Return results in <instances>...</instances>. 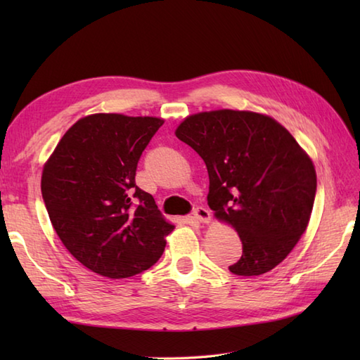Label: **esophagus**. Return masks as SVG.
<instances>
[{"label":"esophagus","instance_id":"obj_1","mask_svg":"<svg viewBox=\"0 0 360 360\" xmlns=\"http://www.w3.org/2000/svg\"><path fill=\"white\" fill-rule=\"evenodd\" d=\"M193 218L198 221V223H204V224L210 223V219H212L210 212L204 207H196L193 212Z\"/></svg>","mask_w":360,"mask_h":360}]
</instances>
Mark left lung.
Masks as SVG:
<instances>
[{
  "instance_id": "1",
  "label": "left lung",
  "mask_w": 360,
  "mask_h": 360,
  "mask_svg": "<svg viewBox=\"0 0 360 360\" xmlns=\"http://www.w3.org/2000/svg\"><path fill=\"white\" fill-rule=\"evenodd\" d=\"M174 134L202 158L209 207L243 243L229 271L244 277L272 271L309 224L317 174L308 153L277 120L254 111L196 112Z\"/></svg>"
}]
</instances>
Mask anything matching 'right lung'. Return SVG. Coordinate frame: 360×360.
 Here are the masks:
<instances>
[{
	"label": "right lung",
	"instance_id": "obj_1",
	"mask_svg": "<svg viewBox=\"0 0 360 360\" xmlns=\"http://www.w3.org/2000/svg\"><path fill=\"white\" fill-rule=\"evenodd\" d=\"M162 124L151 116L89 114L44 162L41 195L52 227L77 262L103 277L150 269L174 229L134 182L142 151Z\"/></svg>",
	"mask_w": 360,
	"mask_h": 360
}]
</instances>
